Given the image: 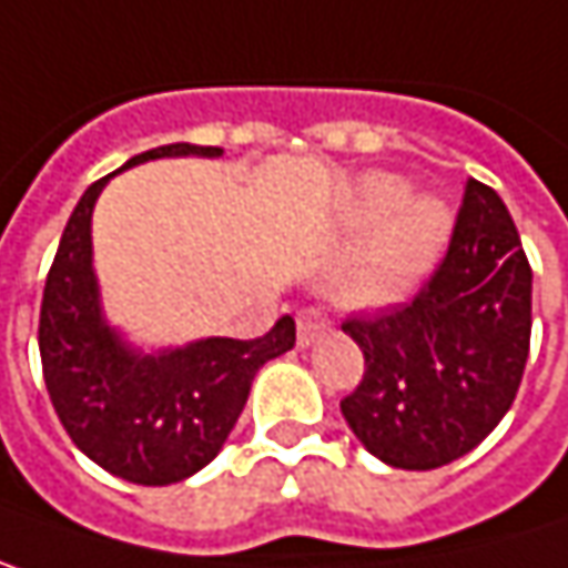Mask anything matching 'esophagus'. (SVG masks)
Instances as JSON below:
<instances>
[{
    "mask_svg": "<svg viewBox=\"0 0 568 568\" xmlns=\"http://www.w3.org/2000/svg\"><path fill=\"white\" fill-rule=\"evenodd\" d=\"M295 325H298V344H302V347H308L315 337L325 335V328H328L332 322H328V315H325L318 305H305V308H298Z\"/></svg>",
    "mask_w": 568,
    "mask_h": 568,
    "instance_id": "esophagus-1",
    "label": "esophagus"
}]
</instances>
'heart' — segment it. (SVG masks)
<instances>
[{
    "label": "heart",
    "instance_id": "obj_1",
    "mask_svg": "<svg viewBox=\"0 0 568 568\" xmlns=\"http://www.w3.org/2000/svg\"><path fill=\"white\" fill-rule=\"evenodd\" d=\"M357 217L377 224L347 266L344 295L381 305L423 280L448 233V211L433 194H406L393 175H371L357 191Z\"/></svg>",
    "mask_w": 568,
    "mask_h": 568
}]
</instances>
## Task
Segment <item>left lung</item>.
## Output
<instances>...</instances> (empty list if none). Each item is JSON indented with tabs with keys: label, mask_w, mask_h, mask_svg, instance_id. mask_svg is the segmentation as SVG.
I'll return each instance as SVG.
<instances>
[{
	"label": "left lung",
	"mask_w": 568,
	"mask_h": 568,
	"mask_svg": "<svg viewBox=\"0 0 568 568\" xmlns=\"http://www.w3.org/2000/svg\"><path fill=\"white\" fill-rule=\"evenodd\" d=\"M534 273L497 191L465 181L448 250L419 292L344 318L364 377L341 413L371 455L406 471L471 452L510 409L530 354Z\"/></svg>",
	"instance_id": "obj_1"
}]
</instances>
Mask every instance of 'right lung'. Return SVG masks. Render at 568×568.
I'll use <instances>...</instances> for the list:
<instances>
[{
  "label": "right lung",
  "mask_w": 568,
  "mask_h": 568,
  "mask_svg": "<svg viewBox=\"0 0 568 568\" xmlns=\"http://www.w3.org/2000/svg\"><path fill=\"white\" fill-rule=\"evenodd\" d=\"M221 155L217 145L172 142L126 162ZM110 175L78 201L48 270L38 351L54 413L80 452L110 475L162 488L201 471L240 419L256 371L292 351L295 322L283 315L253 341L207 337L179 351L135 354L100 315L90 266V214Z\"/></svg>",
  "instance_id": "right-lung-1"
}]
</instances>
